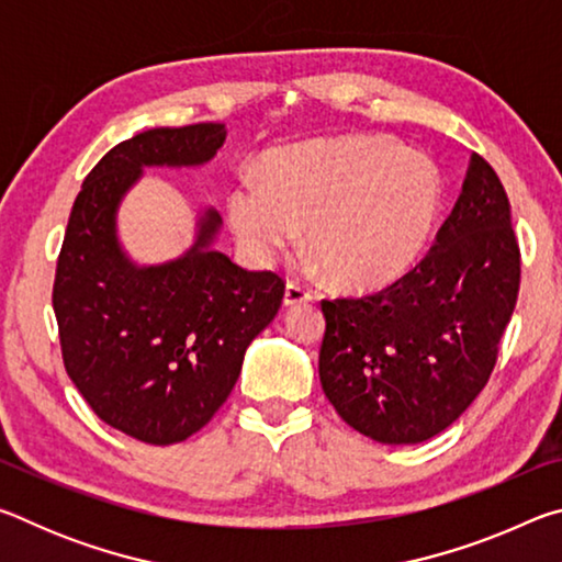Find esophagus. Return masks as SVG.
<instances>
[{"mask_svg":"<svg viewBox=\"0 0 562 562\" xmlns=\"http://www.w3.org/2000/svg\"><path fill=\"white\" fill-rule=\"evenodd\" d=\"M312 297H315V294H312V290L304 288V284H300V282H294V280H290L288 288H284V304H288V307H294V304L312 302Z\"/></svg>","mask_w":562,"mask_h":562,"instance_id":"1","label":"esophagus"}]
</instances>
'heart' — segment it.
<instances>
[{
  "label": "heart",
  "mask_w": 562,
  "mask_h": 562,
  "mask_svg": "<svg viewBox=\"0 0 562 562\" xmlns=\"http://www.w3.org/2000/svg\"><path fill=\"white\" fill-rule=\"evenodd\" d=\"M441 178L424 154L379 136L274 148L262 178L227 190V217L247 252L270 262L307 227V245L345 288H379L418 260L439 217Z\"/></svg>",
  "instance_id": "b5f03b06"
}]
</instances>
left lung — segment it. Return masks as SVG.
<instances>
[{
  "label": "left lung",
  "instance_id": "obj_1",
  "mask_svg": "<svg viewBox=\"0 0 562 562\" xmlns=\"http://www.w3.org/2000/svg\"><path fill=\"white\" fill-rule=\"evenodd\" d=\"M518 288L508 195L471 154L459 201L414 270L367 297L322 300L325 396L379 443L441 434L486 386Z\"/></svg>",
  "mask_w": 562,
  "mask_h": 562
}]
</instances>
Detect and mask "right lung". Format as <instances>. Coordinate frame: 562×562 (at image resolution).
Returning a JSON list of instances; mask_svg holds the SVG:
<instances>
[{
  "label": "right lung",
  "instance_id": "1",
  "mask_svg": "<svg viewBox=\"0 0 562 562\" xmlns=\"http://www.w3.org/2000/svg\"><path fill=\"white\" fill-rule=\"evenodd\" d=\"M223 123L150 128L103 156L76 195L54 278L66 374L101 422L168 446L211 422L240 376L245 349L278 315L284 282L213 250L221 215L198 221L193 247L136 265L119 243L116 211L148 166H203Z\"/></svg>",
  "mask_w": 562,
  "mask_h": 562
}]
</instances>
